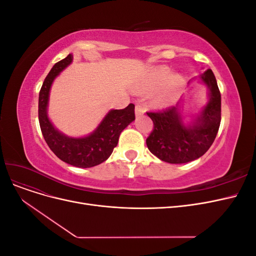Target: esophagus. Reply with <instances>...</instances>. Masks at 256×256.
Here are the masks:
<instances>
[{"instance_id":"1","label":"esophagus","mask_w":256,"mask_h":256,"mask_svg":"<svg viewBox=\"0 0 256 256\" xmlns=\"http://www.w3.org/2000/svg\"><path fill=\"white\" fill-rule=\"evenodd\" d=\"M144 112H145L144 108H142L141 106H136V118H138V116L143 115Z\"/></svg>"}]
</instances>
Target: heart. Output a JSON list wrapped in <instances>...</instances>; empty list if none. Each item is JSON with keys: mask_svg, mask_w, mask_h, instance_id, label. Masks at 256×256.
<instances>
[{"mask_svg": "<svg viewBox=\"0 0 256 256\" xmlns=\"http://www.w3.org/2000/svg\"><path fill=\"white\" fill-rule=\"evenodd\" d=\"M170 74V69L161 67L152 70L145 78L136 84V88L141 92H148L166 78L164 85L152 96V104L156 106H166L177 98L184 85V78L180 74Z\"/></svg>", "mask_w": 256, "mask_h": 256, "instance_id": "b5f03b06", "label": "heart"}]
</instances>
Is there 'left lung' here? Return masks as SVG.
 <instances>
[{
	"label": "left lung",
	"mask_w": 256,
	"mask_h": 256,
	"mask_svg": "<svg viewBox=\"0 0 256 256\" xmlns=\"http://www.w3.org/2000/svg\"><path fill=\"white\" fill-rule=\"evenodd\" d=\"M198 80L208 88V100L200 111L192 116L189 124H184L180 104L162 111L147 112L154 129L146 138V145L152 154L168 164H187L202 157L218 134L221 94L216 76L212 69H207Z\"/></svg>",
	"instance_id": "left-lung-1"
}]
</instances>
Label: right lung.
<instances>
[{
	"instance_id": "1",
	"label": "right lung",
	"mask_w": 256,
	"mask_h": 256,
	"mask_svg": "<svg viewBox=\"0 0 256 256\" xmlns=\"http://www.w3.org/2000/svg\"><path fill=\"white\" fill-rule=\"evenodd\" d=\"M72 54H68L67 58L58 62L44 79L38 98V118L44 141L58 158L76 168H92L111 156L120 132L136 118L134 104H130L122 110H110L88 136L72 138L60 132L48 116L50 90L53 81L72 64Z\"/></svg>"
}]
</instances>
